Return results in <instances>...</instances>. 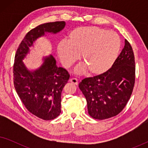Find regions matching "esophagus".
<instances>
[{
	"label": "esophagus",
	"mask_w": 148,
	"mask_h": 148,
	"mask_svg": "<svg viewBox=\"0 0 148 148\" xmlns=\"http://www.w3.org/2000/svg\"><path fill=\"white\" fill-rule=\"evenodd\" d=\"M69 81H70V82H71L72 84H73L74 85H76V86H77V85H78V80L75 78L70 79Z\"/></svg>",
	"instance_id": "34e87169"
}]
</instances>
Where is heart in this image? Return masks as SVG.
I'll list each match as a JSON object with an SVG mask.
<instances>
[{
	"label": "heart",
	"instance_id": "heart-1",
	"mask_svg": "<svg viewBox=\"0 0 148 148\" xmlns=\"http://www.w3.org/2000/svg\"><path fill=\"white\" fill-rule=\"evenodd\" d=\"M121 40L114 32L95 26L75 28L67 40L58 44L56 50L64 67L69 68L79 58L84 65L75 69L81 74L86 69L92 75H102L112 67L118 58Z\"/></svg>",
	"mask_w": 148,
	"mask_h": 148
}]
</instances>
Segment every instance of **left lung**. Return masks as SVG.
I'll return each mask as SVG.
<instances>
[{"label": "left lung", "mask_w": 148, "mask_h": 148, "mask_svg": "<svg viewBox=\"0 0 148 148\" xmlns=\"http://www.w3.org/2000/svg\"><path fill=\"white\" fill-rule=\"evenodd\" d=\"M135 79L134 54L125 40L124 48L108 71L84 79L79 84L86 98L89 114L95 119L104 120L119 114L131 96Z\"/></svg>", "instance_id": "8db88e82"}]
</instances>
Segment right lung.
<instances>
[{"mask_svg": "<svg viewBox=\"0 0 148 148\" xmlns=\"http://www.w3.org/2000/svg\"><path fill=\"white\" fill-rule=\"evenodd\" d=\"M64 21L41 24L26 34L17 50L13 66L14 86L19 98L32 114L49 121L61 112V92L69 79L67 71L56 66L54 56H44L39 67L29 70L24 60L34 44L46 34H56L65 26Z\"/></svg>", "mask_w": 148, "mask_h": 148, "instance_id": "right-lung-1", "label": "right lung"}]
</instances>
